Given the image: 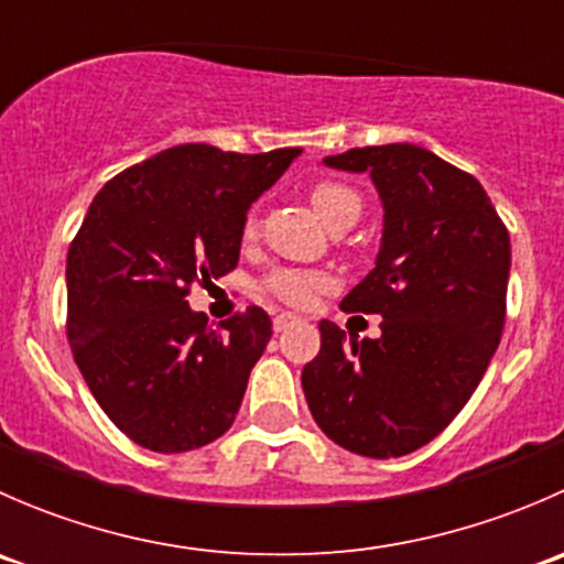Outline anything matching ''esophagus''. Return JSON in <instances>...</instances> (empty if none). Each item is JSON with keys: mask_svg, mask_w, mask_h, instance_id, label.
Here are the masks:
<instances>
[{"mask_svg": "<svg viewBox=\"0 0 564 564\" xmlns=\"http://www.w3.org/2000/svg\"><path fill=\"white\" fill-rule=\"evenodd\" d=\"M300 322V316H292V314H278L272 318V327H275V333H286L289 327H294V324Z\"/></svg>", "mask_w": 564, "mask_h": 564, "instance_id": "34e87169", "label": "esophagus"}]
</instances>
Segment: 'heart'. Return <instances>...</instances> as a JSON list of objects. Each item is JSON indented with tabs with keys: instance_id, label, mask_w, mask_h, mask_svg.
<instances>
[{
	"instance_id": "heart-1",
	"label": "heart",
	"mask_w": 564,
	"mask_h": 564,
	"mask_svg": "<svg viewBox=\"0 0 564 564\" xmlns=\"http://www.w3.org/2000/svg\"><path fill=\"white\" fill-rule=\"evenodd\" d=\"M311 204L318 215H322L324 224L329 229L340 224H355L357 215H360L362 202L349 185H340V182H316L311 187ZM256 231H259V220L256 215H248L246 226H242V235L246 240H253ZM329 286V278L324 272H314V270H294V267H283V270H275L270 278H267V289L275 294L278 300L283 303L294 305V308H305L316 300L318 292Z\"/></svg>"
}]
</instances>
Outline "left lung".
Masks as SVG:
<instances>
[{
  "label": "left lung",
  "mask_w": 564,
  "mask_h": 564,
  "mask_svg": "<svg viewBox=\"0 0 564 564\" xmlns=\"http://www.w3.org/2000/svg\"><path fill=\"white\" fill-rule=\"evenodd\" d=\"M324 166L368 174L382 198L377 264L340 300L382 316V335L346 340L324 318L305 401L335 445L406 456L451 425L497 351L510 237L480 182L417 144L357 147Z\"/></svg>",
  "instance_id": "1"
}]
</instances>
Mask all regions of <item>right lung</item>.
Masks as SVG:
<instances>
[{
    "label": "right lung",
    "mask_w": 564,
    "mask_h": 564,
    "mask_svg": "<svg viewBox=\"0 0 564 564\" xmlns=\"http://www.w3.org/2000/svg\"><path fill=\"white\" fill-rule=\"evenodd\" d=\"M300 152L180 144L124 169L89 204L67 250V340L95 401L135 445L196 451L235 423L272 322L253 305L209 329L185 294L235 270L250 204Z\"/></svg>",
    "instance_id": "add662e5"
}]
</instances>
